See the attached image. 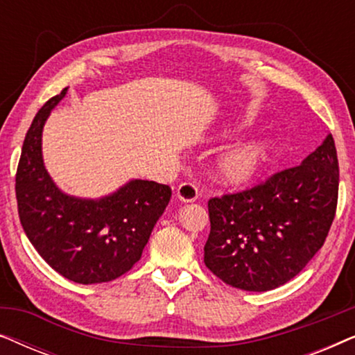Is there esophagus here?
Here are the masks:
<instances>
[{
  "mask_svg": "<svg viewBox=\"0 0 355 355\" xmlns=\"http://www.w3.org/2000/svg\"><path fill=\"white\" fill-rule=\"evenodd\" d=\"M178 198L181 202H196L198 198V187L193 182H182L178 187Z\"/></svg>",
  "mask_w": 355,
  "mask_h": 355,
  "instance_id": "esophagus-1",
  "label": "esophagus"
}]
</instances>
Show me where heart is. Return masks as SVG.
<instances>
[{
  "label": "heart",
  "instance_id": "1",
  "mask_svg": "<svg viewBox=\"0 0 355 355\" xmlns=\"http://www.w3.org/2000/svg\"><path fill=\"white\" fill-rule=\"evenodd\" d=\"M270 145L249 140L232 147L218 164V176L227 184H244L254 179L268 162Z\"/></svg>",
  "mask_w": 355,
  "mask_h": 355
}]
</instances>
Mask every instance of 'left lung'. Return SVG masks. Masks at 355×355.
<instances>
[{
	"label": "left lung",
	"mask_w": 355,
	"mask_h": 355,
	"mask_svg": "<svg viewBox=\"0 0 355 355\" xmlns=\"http://www.w3.org/2000/svg\"><path fill=\"white\" fill-rule=\"evenodd\" d=\"M338 155L333 135L299 166L242 192L208 200L203 261L223 283L263 293L279 288L322 249L336 215Z\"/></svg>",
	"instance_id": "left-lung-1"
}]
</instances>
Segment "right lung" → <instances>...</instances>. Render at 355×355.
Masks as SVG:
<instances>
[{"label": "right lung", "mask_w": 355, "mask_h": 355, "mask_svg": "<svg viewBox=\"0 0 355 355\" xmlns=\"http://www.w3.org/2000/svg\"><path fill=\"white\" fill-rule=\"evenodd\" d=\"M66 92L48 100L27 130L16 173L17 211L28 241L53 270L79 284L106 283L140 260L171 187L135 179L100 200L62 193L43 164L42 130Z\"/></svg>", "instance_id": "1"}]
</instances>
